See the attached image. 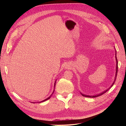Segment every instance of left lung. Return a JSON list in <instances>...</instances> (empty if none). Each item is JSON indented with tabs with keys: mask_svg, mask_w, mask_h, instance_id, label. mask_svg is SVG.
<instances>
[{
	"mask_svg": "<svg viewBox=\"0 0 126 126\" xmlns=\"http://www.w3.org/2000/svg\"><path fill=\"white\" fill-rule=\"evenodd\" d=\"M116 63H116V76H115V80H114V81H113V82L112 83V85L111 86V87H110L109 88H108V89H107L106 90H105V91H103V92H102L101 93L99 94H98L94 95V96H89V95H86V94H81V93H80V94H81L82 96H84V97H89V98H95V97H98V96H101V95H102V94H105V93H106L107 91L110 88L112 87V86L113 85V84H114V83H115V82L116 79V77H117V72H118V60H117V57H116Z\"/></svg>",
	"mask_w": 126,
	"mask_h": 126,
	"instance_id": "left-lung-1",
	"label": "left lung"
}]
</instances>
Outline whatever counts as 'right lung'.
Here are the masks:
<instances>
[{"mask_svg":"<svg viewBox=\"0 0 126 126\" xmlns=\"http://www.w3.org/2000/svg\"><path fill=\"white\" fill-rule=\"evenodd\" d=\"M56 81H55V85H54V88H55V85H56ZM54 91H55V89L54 90V91H53V93H52V94L54 93ZM52 94H51V95ZM51 95L50 96H49L48 98H47V99H45V100H43V101H40V102H33L32 103H34V104H35V103H36V102H44V101H46V100H48V99H50V97H51Z\"/></svg>","mask_w":126,"mask_h":126,"instance_id":"1","label":"right lung"}]
</instances>
